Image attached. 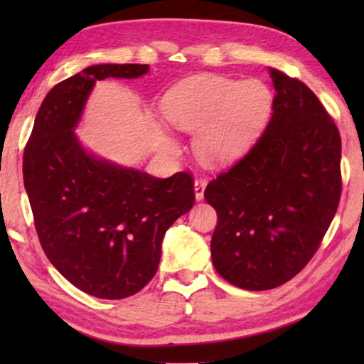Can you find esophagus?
I'll return each instance as SVG.
<instances>
[{
  "label": "esophagus",
  "mask_w": 364,
  "mask_h": 364,
  "mask_svg": "<svg viewBox=\"0 0 364 364\" xmlns=\"http://www.w3.org/2000/svg\"><path fill=\"white\" fill-rule=\"evenodd\" d=\"M207 182L203 178H197L196 183H193V193H196V200L200 202L203 198V192H205Z\"/></svg>",
  "instance_id": "34e87169"
}]
</instances>
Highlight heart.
I'll list each match as a JSON object with an SVG mask.
<instances>
[{
	"label": "heart",
	"mask_w": 364,
	"mask_h": 364,
	"mask_svg": "<svg viewBox=\"0 0 364 364\" xmlns=\"http://www.w3.org/2000/svg\"><path fill=\"white\" fill-rule=\"evenodd\" d=\"M272 109L273 92L260 79L238 81L212 74L176 84L162 101L164 116L173 127L198 131L197 152L210 166H230L245 157Z\"/></svg>",
	"instance_id": "1"
}]
</instances>
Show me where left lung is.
<instances>
[{
  "label": "left lung",
  "instance_id": "obj_1",
  "mask_svg": "<svg viewBox=\"0 0 364 364\" xmlns=\"http://www.w3.org/2000/svg\"><path fill=\"white\" fill-rule=\"evenodd\" d=\"M272 119L252 151L205 188L218 222L210 242L222 278L272 290L311 260L341 196V139L315 92L270 69Z\"/></svg>",
  "mask_w": 364,
  "mask_h": 364
}]
</instances>
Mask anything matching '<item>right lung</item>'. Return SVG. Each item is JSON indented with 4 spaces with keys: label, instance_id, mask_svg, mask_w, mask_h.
Masks as SVG:
<instances>
[{
    "label": "right lung",
    "instance_id": "obj_1",
    "mask_svg": "<svg viewBox=\"0 0 364 364\" xmlns=\"http://www.w3.org/2000/svg\"><path fill=\"white\" fill-rule=\"evenodd\" d=\"M149 64H94L46 94L23 159L41 247L87 295L121 300L156 275L167 228L191 210L186 172L159 178L87 151L76 129L97 81L136 79Z\"/></svg>",
    "mask_w": 364,
    "mask_h": 364
}]
</instances>
